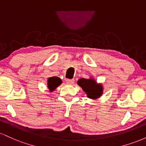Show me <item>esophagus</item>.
Returning <instances> with one entry per match:
<instances>
[{
	"label": "esophagus",
	"mask_w": 146,
	"mask_h": 146,
	"mask_svg": "<svg viewBox=\"0 0 146 146\" xmlns=\"http://www.w3.org/2000/svg\"><path fill=\"white\" fill-rule=\"evenodd\" d=\"M74 80H66V84H69V85H72L73 84V83H74Z\"/></svg>",
	"instance_id": "esophagus-1"
}]
</instances>
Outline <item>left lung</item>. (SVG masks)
I'll return each instance as SVG.
<instances>
[{"mask_svg": "<svg viewBox=\"0 0 146 146\" xmlns=\"http://www.w3.org/2000/svg\"><path fill=\"white\" fill-rule=\"evenodd\" d=\"M78 84L86 93L87 98L97 100L103 94L104 88L102 84H98L95 79L81 78L78 81Z\"/></svg>", "mask_w": 146, "mask_h": 146, "instance_id": "1", "label": "left lung"}]
</instances>
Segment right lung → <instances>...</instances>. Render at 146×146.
Returning <instances> with one entry per match:
<instances>
[{"label":"right lung","mask_w":146,"mask_h":146,"mask_svg":"<svg viewBox=\"0 0 146 146\" xmlns=\"http://www.w3.org/2000/svg\"><path fill=\"white\" fill-rule=\"evenodd\" d=\"M62 81L60 78L58 77H51L48 78L47 80V87L50 92H53L56 90L57 87H58L61 84Z\"/></svg>","instance_id":"right-lung-1"}]
</instances>
